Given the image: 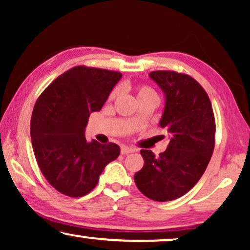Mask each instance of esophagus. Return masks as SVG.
<instances>
[{
  "label": "esophagus",
  "mask_w": 250,
  "mask_h": 250,
  "mask_svg": "<svg viewBox=\"0 0 250 250\" xmlns=\"http://www.w3.org/2000/svg\"><path fill=\"white\" fill-rule=\"evenodd\" d=\"M136 150L133 149V148H129V146H122L121 148V153L122 155H128V153H132V152H135Z\"/></svg>",
  "instance_id": "obj_1"
}]
</instances>
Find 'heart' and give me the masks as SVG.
I'll list each match as a JSON object with an SVG mask.
<instances>
[{"mask_svg": "<svg viewBox=\"0 0 250 250\" xmlns=\"http://www.w3.org/2000/svg\"><path fill=\"white\" fill-rule=\"evenodd\" d=\"M136 94H138V99L141 98H146V97H157L156 92L153 91V88H151L148 85H140L136 88ZM119 95V88L116 87L111 91L110 95H109V100H115Z\"/></svg>", "mask_w": 250, "mask_h": 250, "instance_id": "heart-1", "label": "heart"}]
</instances>
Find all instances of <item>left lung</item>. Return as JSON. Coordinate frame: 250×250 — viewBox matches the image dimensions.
<instances>
[{
  "label": "left lung",
  "mask_w": 250,
  "mask_h": 250,
  "mask_svg": "<svg viewBox=\"0 0 250 250\" xmlns=\"http://www.w3.org/2000/svg\"><path fill=\"white\" fill-rule=\"evenodd\" d=\"M149 76L165 93L159 125L170 141L158 157L141 150L145 165L134 181L149 199L170 201L192 189L206 170L215 146V117L206 91L189 75L156 70Z\"/></svg>",
  "instance_id": "left-lung-1"
}]
</instances>
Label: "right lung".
I'll return each instance as SVG.
<instances>
[{
	"instance_id": "obj_1",
	"label": "right lung",
	"mask_w": 250,
	"mask_h": 250,
	"mask_svg": "<svg viewBox=\"0 0 250 250\" xmlns=\"http://www.w3.org/2000/svg\"><path fill=\"white\" fill-rule=\"evenodd\" d=\"M121 77L119 71L76 66L57 77L34 105L30 136L37 165L64 196L90 193L105 165L119 156L116 143L87 142L84 131Z\"/></svg>"
}]
</instances>
